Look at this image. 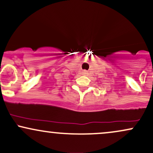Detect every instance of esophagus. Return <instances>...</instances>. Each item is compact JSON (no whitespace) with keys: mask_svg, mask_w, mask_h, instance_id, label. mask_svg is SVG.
Segmentation results:
<instances>
[{"mask_svg":"<svg viewBox=\"0 0 153 153\" xmlns=\"http://www.w3.org/2000/svg\"><path fill=\"white\" fill-rule=\"evenodd\" d=\"M84 73H86V72H85V71H84Z\"/></svg>","mask_w":153,"mask_h":153,"instance_id":"1","label":"esophagus"}]
</instances>
